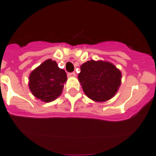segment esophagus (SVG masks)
I'll use <instances>...</instances> for the list:
<instances>
[{
    "label": "esophagus",
    "instance_id": "34e87169",
    "mask_svg": "<svg viewBox=\"0 0 156 156\" xmlns=\"http://www.w3.org/2000/svg\"><path fill=\"white\" fill-rule=\"evenodd\" d=\"M67 76L68 77H75L76 76V74H75V72L68 73V74H67Z\"/></svg>",
    "mask_w": 156,
    "mask_h": 156
}]
</instances>
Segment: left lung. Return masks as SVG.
<instances>
[{
	"label": "left lung",
	"instance_id": "8db88e82",
	"mask_svg": "<svg viewBox=\"0 0 156 156\" xmlns=\"http://www.w3.org/2000/svg\"><path fill=\"white\" fill-rule=\"evenodd\" d=\"M78 80L85 94L96 102L112 99L121 85V71L112 63L90 60L81 66Z\"/></svg>",
	"mask_w": 156,
	"mask_h": 156
}]
</instances>
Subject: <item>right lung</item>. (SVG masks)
I'll return each mask as SVG.
<instances>
[{
	"instance_id": "add662e5",
	"label": "right lung",
	"mask_w": 156,
	"mask_h": 156,
	"mask_svg": "<svg viewBox=\"0 0 156 156\" xmlns=\"http://www.w3.org/2000/svg\"><path fill=\"white\" fill-rule=\"evenodd\" d=\"M67 78L65 70L56 62L47 59L30 74V90L41 101L52 102L60 96Z\"/></svg>"
}]
</instances>
